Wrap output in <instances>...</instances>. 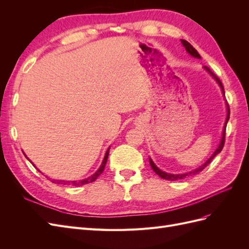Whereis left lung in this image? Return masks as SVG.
Segmentation results:
<instances>
[{
	"instance_id": "left-lung-1",
	"label": "left lung",
	"mask_w": 249,
	"mask_h": 249,
	"mask_svg": "<svg viewBox=\"0 0 249 249\" xmlns=\"http://www.w3.org/2000/svg\"><path fill=\"white\" fill-rule=\"evenodd\" d=\"M180 42H182V44H183V47L186 49V51H187V53L189 55H191L192 57H194V58H197V59H200L201 57H200V55L198 54V52L195 50L191 44L188 42L187 40H184V39H180ZM203 70H205L211 77H212L216 82H217V84L219 85V87L221 88V91H222V93H223V95H224V89H223V86H222V83H221V81L218 79L216 76H215V73H213L212 71H210V69L209 67H207V66H203ZM227 118H225V123H224V125H223V130H222V135H221V139H220V142H219V145H218V147L216 148V150L215 152L212 154V156H211L209 159L203 163L202 165H200V166H198L197 168H195V169H193V170H191V171H188V172H185V173H168V172H165V171H163V170H161L159 167L157 166V165L154 163V161L152 160V158H149V164H150V166H152V168H153V170L157 173L158 176L159 177H161L162 178H164V179H168V180H178V179H183V178H185L186 177H189V176H195V175H198L199 172H201L203 169H205L208 165L211 163V161H212L213 159H214V157L215 156H217L218 154H219L221 150H222V148H223V145H224V140H225V127H227V124H228V122H229V119H230V107H229V105H228V103H227Z\"/></svg>"
}]
</instances>
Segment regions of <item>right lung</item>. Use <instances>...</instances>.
<instances>
[{"label":"right lung","mask_w":249,"mask_h":249,"mask_svg":"<svg viewBox=\"0 0 249 249\" xmlns=\"http://www.w3.org/2000/svg\"><path fill=\"white\" fill-rule=\"evenodd\" d=\"M109 150H110V147H108V149H107V152H106V154H105V157H104V159H103V162H102V164H101V166L99 167V169H97L93 175H91L90 177H88V178H84V179H81V180H62V179H53L52 182L53 183H55V184H63V185H72V186H82V185H86V184H89V183H92V182H94V180L100 177V175L101 173L103 172V170H104V168H105V166H106V163H107V160H108V156H109ZM24 155L26 156V154L24 153ZM26 158L27 159L30 161V159L29 158L26 156ZM31 162V161H30ZM32 163V162H31ZM33 164V163H32ZM34 165V164H33ZM35 166V165H34Z\"/></svg>","instance_id":"right-lung-1"}]
</instances>
